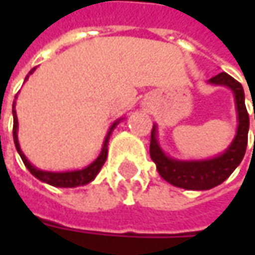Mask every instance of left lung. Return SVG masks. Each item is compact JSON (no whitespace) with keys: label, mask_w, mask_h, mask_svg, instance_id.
<instances>
[{"label":"left lung","mask_w":255,"mask_h":255,"mask_svg":"<svg viewBox=\"0 0 255 255\" xmlns=\"http://www.w3.org/2000/svg\"><path fill=\"white\" fill-rule=\"evenodd\" d=\"M211 84L224 85L231 88L236 96L237 113H239V128L234 140L230 147L219 157L210 160H200V162H179L169 159L162 149L159 147L156 136H154V126L150 137V157L156 163L159 174L170 184L187 190H209L216 187L226 180L234 169L239 166L244 157L249 140V126L250 118L244 102V91L239 81L226 72L213 76ZM255 119V113H254Z\"/></svg>","instance_id":"obj_1"}]
</instances>
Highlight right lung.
Wrapping results in <instances>:
<instances>
[{"instance_id": "right-lung-1", "label": "right lung", "mask_w": 255, "mask_h": 255, "mask_svg": "<svg viewBox=\"0 0 255 255\" xmlns=\"http://www.w3.org/2000/svg\"><path fill=\"white\" fill-rule=\"evenodd\" d=\"M32 71H34V69H32ZM32 71H31V72H32ZM31 72H29V74H31ZM12 115H14L12 134H14L15 147H16L18 153H19V156H21V159H22L24 164L26 166V169L31 171L36 179H39L41 181H45V183H48V184H51V186H55V187H76V186H84V184H86V183L92 181L93 179L96 177V174L99 173V170L102 169L103 163H105L106 157H108V142H109V136H111L112 130L116 128V125H118V122H115L112 126H111V130H109L108 136H106V139H105V143H103L102 152H101V154L98 156V159H96L92 164H89L88 167H85V169H82V170L54 173V171L38 170L36 167H34L31 163L28 162V159L25 157V154L22 153V150H21V147H19L18 137H16L18 119H16V113H15V101H14V105H12Z\"/></svg>"}]
</instances>
